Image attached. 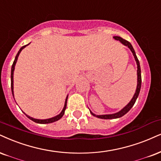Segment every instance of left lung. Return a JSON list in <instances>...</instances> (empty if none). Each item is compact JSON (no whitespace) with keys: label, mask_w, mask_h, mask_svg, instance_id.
<instances>
[{"label":"left lung","mask_w":161,"mask_h":161,"mask_svg":"<svg viewBox=\"0 0 161 161\" xmlns=\"http://www.w3.org/2000/svg\"><path fill=\"white\" fill-rule=\"evenodd\" d=\"M114 38L116 39V40L120 41V42L122 43V44H123L124 45H125V46L129 47V48H130V50L131 51V52L133 53V55H134V59H135V60H136V65H137V86H136V92H135V93H134V96H133V98H132L131 100H130V102H129L128 104H127L124 108H122L120 111H119L118 113H116V114H114L96 115V114H93L92 111L90 110V113H91V114H92V116L98 117V118H99V119H112L120 118V117H122V116H124L125 114H126L127 113H128V111L132 108V107L134 106V104H135L136 98H137V97L139 96V93H140V88H141V83H142L141 69H140V62H139L138 58H137V57H136V53H135V51H134V47H133L131 44H130V43L128 41H127V40H125V39H122V37H120V36H114Z\"/></svg>","instance_id":"obj_1"}]
</instances>
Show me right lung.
<instances>
[{
    "mask_svg": "<svg viewBox=\"0 0 161 161\" xmlns=\"http://www.w3.org/2000/svg\"><path fill=\"white\" fill-rule=\"evenodd\" d=\"M24 45L23 47H21V48H20V50L19 51V52H18V53L16 54V56H15V60H14V62L13 63V65H12V68H11V90H12V93H13V98H14V93H13V72H14V70H15V63H16V62H17V59H18V57H19V53H21V51H22V49L25 48V47L27 46V45ZM67 99H68V96H67L66 98H65L64 108H63V110L61 111L60 114H59V115H57V116H56L52 117V118L47 119H34V118H33V117H31V116H27V115L25 114V113H24V114H25L26 116H27V118H29L30 119L32 120V121H33V122H36V123H39V124H48V123H52L53 122H56V121H58L59 119H60L63 117V115H64L65 108H66Z\"/></svg>",
    "mask_w": 161,
    "mask_h": 161,
    "instance_id": "obj_1",
    "label": "right lung"
}]
</instances>
